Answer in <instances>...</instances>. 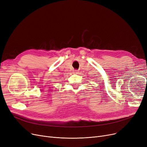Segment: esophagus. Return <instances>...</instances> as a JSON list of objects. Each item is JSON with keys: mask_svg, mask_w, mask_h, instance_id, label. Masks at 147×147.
I'll return each instance as SVG.
<instances>
[{"mask_svg": "<svg viewBox=\"0 0 147 147\" xmlns=\"http://www.w3.org/2000/svg\"><path fill=\"white\" fill-rule=\"evenodd\" d=\"M73 73H74V74H78V72L77 70H76V71H74V72Z\"/></svg>", "mask_w": 147, "mask_h": 147, "instance_id": "1", "label": "esophagus"}]
</instances>
